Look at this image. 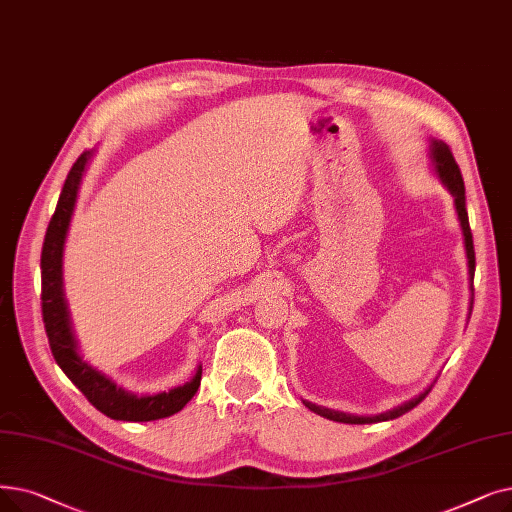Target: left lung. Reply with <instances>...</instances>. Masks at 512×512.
Segmentation results:
<instances>
[{
    "label": "left lung",
    "mask_w": 512,
    "mask_h": 512,
    "mask_svg": "<svg viewBox=\"0 0 512 512\" xmlns=\"http://www.w3.org/2000/svg\"><path fill=\"white\" fill-rule=\"evenodd\" d=\"M431 161L435 167V173L439 175L441 184L450 190V194L454 196V205H456V213L460 219V228H462V236H464V249H466V259H469V276H471V291H473V276H475V247H473V234H471V226H469V213H466V196H464V182H462V173L460 167L454 159V154L450 150V146L441 140H431ZM473 309V303H471ZM431 387H427L420 395L412 397L410 402H404L402 406H397L393 410H387L383 414L376 416H353V414H345V412H337V410H328L322 406H316L311 402H303L311 412H316L328 420L335 422H347V425H372V422H383V420H393L397 416H402L406 412H410L412 408H416L422 399L429 395Z\"/></svg>",
    "instance_id": "left-lung-1"
}]
</instances>
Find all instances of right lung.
I'll return each mask as SVG.
<instances>
[{
    "label": "right lung",
    "instance_id": "add662e5",
    "mask_svg": "<svg viewBox=\"0 0 512 512\" xmlns=\"http://www.w3.org/2000/svg\"><path fill=\"white\" fill-rule=\"evenodd\" d=\"M92 150H85L81 157L71 167L66 182L62 186L56 211L50 219V226L46 232L41 249V311H43V324H46L50 349L56 364L62 372L69 376L73 385L87 397L96 410L115 420H129V422H146V420H159L167 418L175 412H180L190 399L194 397L196 389L201 387V374L203 368L198 366L196 374L186 385L173 387L163 393L154 395H136L119 387L113 379L106 374L98 372L94 366L87 364L81 353L73 332L69 305L64 299V284H62V253H64V240L69 232L71 217L75 211L79 186L83 180V173L87 163L92 159Z\"/></svg>",
    "mask_w": 512,
    "mask_h": 512
}]
</instances>
